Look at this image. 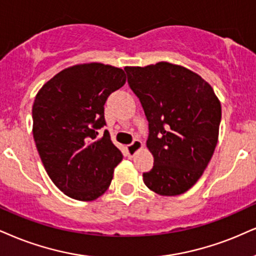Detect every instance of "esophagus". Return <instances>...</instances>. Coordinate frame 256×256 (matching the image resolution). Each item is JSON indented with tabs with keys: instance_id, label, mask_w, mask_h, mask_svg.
<instances>
[{
	"instance_id": "34e87169",
	"label": "esophagus",
	"mask_w": 256,
	"mask_h": 256,
	"mask_svg": "<svg viewBox=\"0 0 256 256\" xmlns=\"http://www.w3.org/2000/svg\"><path fill=\"white\" fill-rule=\"evenodd\" d=\"M142 142H141L140 140H134L133 142H132L130 144H128L127 146V150H128V154L130 156H135V153L138 152V150H141V148H142Z\"/></svg>"
}]
</instances>
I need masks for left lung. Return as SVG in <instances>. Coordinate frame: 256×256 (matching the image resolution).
<instances>
[{"label":"left lung","mask_w":256,"mask_h":256,"mask_svg":"<svg viewBox=\"0 0 256 256\" xmlns=\"http://www.w3.org/2000/svg\"><path fill=\"white\" fill-rule=\"evenodd\" d=\"M124 71L148 121L154 165L144 173V182L158 194H184L203 174L216 148L220 100L210 84L182 66L162 62Z\"/></svg>","instance_id":"8db88e82"}]
</instances>
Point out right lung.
Returning <instances> with one entry per match:
<instances>
[{"instance_id":"add662e5","label":"right lung","mask_w":256,"mask_h":256,"mask_svg":"<svg viewBox=\"0 0 256 256\" xmlns=\"http://www.w3.org/2000/svg\"><path fill=\"white\" fill-rule=\"evenodd\" d=\"M126 83L122 68L91 62L65 68L34 100L33 136L41 162L66 196L89 202L109 188L122 153L112 142L104 104Z\"/></svg>"}]
</instances>
